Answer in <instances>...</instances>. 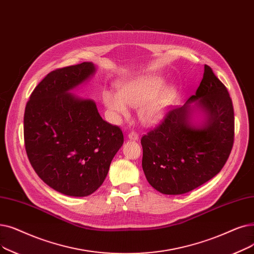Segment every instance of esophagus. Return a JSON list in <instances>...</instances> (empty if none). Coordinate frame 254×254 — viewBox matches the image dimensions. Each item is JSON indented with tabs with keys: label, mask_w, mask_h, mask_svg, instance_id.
<instances>
[{
	"label": "esophagus",
	"mask_w": 254,
	"mask_h": 254,
	"mask_svg": "<svg viewBox=\"0 0 254 254\" xmlns=\"http://www.w3.org/2000/svg\"><path fill=\"white\" fill-rule=\"evenodd\" d=\"M128 139L133 140V141H138L139 140V135L136 133V131H130L128 134Z\"/></svg>",
	"instance_id": "34e87169"
}]
</instances>
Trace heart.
<instances>
[{"instance_id":"heart-1","label":"heart","mask_w":254,"mask_h":254,"mask_svg":"<svg viewBox=\"0 0 254 254\" xmlns=\"http://www.w3.org/2000/svg\"><path fill=\"white\" fill-rule=\"evenodd\" d=\"M165 85L159 75H143L118 85V92L104 90L103 103L115 121L128 116V106L138 108L139 118L144 124L152 125L167 113L175 97V89Z\"/></svg>"}]
</instances>
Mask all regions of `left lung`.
Here are the masks:
<instances>
[{
  "instance_id": "8db88e82",
  "label": "left lung",
  "mask_w": 254,
  "mask_h": 254,
  "mask_svg": "<svg viewBox=\"0 0 254 254\" xmlns=\"http://www.w3.org/2000/svg\"><path fill=\"white\" fill-rule=\"evenodd\" d=\"M195 107L205 116L199 125L191 119ZM234 139L233 102L223 83L204 65L195 95L183 107L171 109L141 138L143 171L151 187L163 194L188 193L221 171Z\"/></svg>"
}]
</instances>
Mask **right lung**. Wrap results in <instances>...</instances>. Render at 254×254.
I'll return each instance as SVG.
<instances>
[{
	"label": "right lung",
	"mask_w": 254,
	"mask_h": 254,
	"mask_svg": "<svg viewBox=\"0 0 254 254\" xmlns=\"http://www.w3.org/2000/svg\"><path fill=\"white\" fill-rule=\"evenodd\" d=\"M94 72L91 62L51 71L33 90L25 110L29 161L43 182L64 195L95 192L124 144L123 130L101 117L92 100L70 93Z\"/></svg>",
	"instance_id": "right-lung-1"
}]
</instances>
